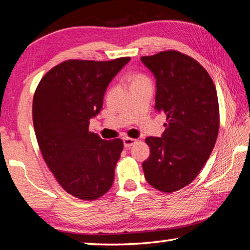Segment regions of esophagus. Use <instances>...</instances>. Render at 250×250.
Wrapping results in <instances>:
<instances>
[{
  "label": "esophagus",
  "mask_w": 250,
  "mask_h": 250,
  "mask_svg": "<svg viewBox=\"0 0 250 250\" xmlns=\"http://www.w3.org/2000/svg\"><path fill=\"white\" fill-rule=\"evenodd\" d=\"M137 142H138L137 139H133V138L126 137V138L124 139V143H125V147L132 146L134 145V143H137Z\"/></svg>",
  "instance_id": "1"
}]
</instances>
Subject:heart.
I'll list each match as a JSON object with an SVG mask.
<instances>
[{
  "instance_id": "obj_1",
  "label": "heart",
  "mask_w": 250,
  "mask_h": 250,
  "mask_svg": "<svg viewBox=\"0 0 250 250\" xmlns=\"http://www.w3.org/2000/svg\"><path fill=\"white\" fill-rule=\"evenodd\" d=\"M147 82H150V80H149V78L146 77V75H142V74L133 75L132 77H131V87L134 86V84L142 83H147Z\"/></svg>"
}]
</instances>
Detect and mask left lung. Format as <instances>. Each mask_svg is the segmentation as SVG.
I'll list each match as a JSON object with an SVG mask.
<instances>
[{"instance_id":"1","label":"left lung","mask_w":250,"mask_h":250,"mask_svg":"<svg viewBox=\"0 0 250 250\" xmlns=\"http://www.w3.org/2000/svg\"><path fill=\"white\" fill-rule=\"evenodd\" d=\"M141 61L156 78L155 109L167 115L162 137H149L150 156L142 163L151 186L163 193L185 188L208 160L219 130L215 84L200 62L168 49Z\"/></svg>"}]
</instances>
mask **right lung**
Here are the masks:
<instances>
[{"mask_svg":"<svg viewBox=\"0 0 250 250\" xmlns=\"http://www.w3.org/2000/svg\"><path fill=\"white\" fill-rule=\"evenodd\" d=\"M130 61L68 59L46 73L34 94L33 124L45 163L65 191L83 201L107 193L124 150L121 139L89 131L109 83Z\"/></svg>","mask_w":250,"mask_h":250,"instance_id":"obj_1","label":"right lung"}]
</instances>
